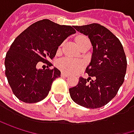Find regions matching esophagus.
<instances>
[{"instance_id":"esophagus-1","label":"esophagus","mask_w":134,"mask_h":134,"mask_svg":"<svg viewBox=\"0 0 134 134\" xmlns=\"http://www.w3.org/2000/svg\"><path fill=\"white\" fill-rule=\"evenodd\" d=\"M61 76H62V77H64V78H68V77L69 76V75H68V74H66V73H63H63L61 74Z\"/></svg>"}]
</instances>
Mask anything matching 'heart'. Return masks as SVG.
<instances>
[{
  "instance_id": "heart-1",
  "label": "heart",
  "mask_w": 134,
  "mask_h": 134,
  "mask_svg": "<svg viewBox=\"0 0 134 134\" xmlns=\"http://www.w3.org/2000/svg\"><path fill=\"white\" fill-rule=\"evenodd\" d=\"M85 40H89L87 37L85 36H79L76 39L77 45ZM58 68L64 73L66 74H75L78 73L84 68V62L79 59L70 58V57H65L58 61L57 63Z\"/></svg>"
}]
</instances>
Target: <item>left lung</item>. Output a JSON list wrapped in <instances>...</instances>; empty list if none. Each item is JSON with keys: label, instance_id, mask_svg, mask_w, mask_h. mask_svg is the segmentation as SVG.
Wrapping results in <instances>:
<instances>
[{"label": "left lung", "instance_id": "1", "mask_svg": "<svg viewBox=\"0 0 134 134\" xmlns=\"http://www.w3.org/2000/svg\"><path fill=\"white\" fill-rule=\"evenodd\" d=\"M74 27L88 36L93 52L86 69L90 77L79 78L78 85L69 89L70 95L79 106L100 108L116 96L124 82L127 66L126 54L120 40L104 26L91 24ZM91 77H95L94 80Z\"/></svg>", "mask_w": 134, "mask_h": 134}]
</instances>
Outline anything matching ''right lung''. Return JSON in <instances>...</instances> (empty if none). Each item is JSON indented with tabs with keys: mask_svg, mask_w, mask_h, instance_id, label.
<instances>
[{
	"mask_svg": "<svg viewBox=\"0 0 134 134\" xmlns=\"http://www.w3.org/2000/svg\"><path fill=\"white\" fill-rule=\"evenodd\" d=\"M76 32L71 26L42 20L30 25L13 41L5 60V75L15 96L26 103L38 102L47 97L60 71L38 69L39 62L52 66L59 46ZM49 63H47V62Z\"/></svg>",
	"mask_w": 134,
	"mask_h": 134,
	"instance_id": "add662e5",
	"label": "right lung"
}]
</instances>
